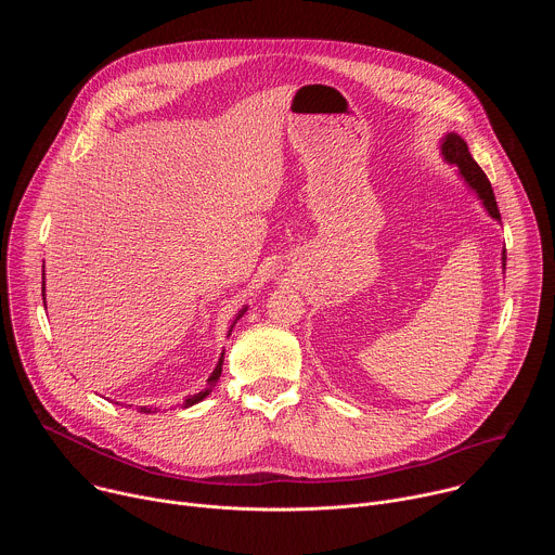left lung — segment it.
Returning a JSON list of instances; mask_svg holds the SVG:
<instances>
[{
    "label": "left lung",
    "mask_w": 555,
    "mask_h": 555,
    "mask_svg": "<svg viewBox=\"0 0 555 555\" xmlns=\"http://www.w3.org/2000/svg\"><path fill=\"white\" fill-rule=\"evenodd\" d=\"M441 155L443 160L448 165H454L456 171H459V178L465 182V186L477 195L483 204V208L488 210V215L494 219V221H501V212H499V206H496V197H494V191H492V184L488 180V176L481 171V167L474 163V157L465 144V140L459 135V133H446L441 138ZM505 250L501 253V263H503V272H505Z\"/></svg>",
    "instance_id": "1"
}]
</instances>
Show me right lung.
<instances>
[{"mask_svg":"<svg viewBox=\"0 0 555 555\" xmlns=\"http://www.w3.org/2000/svg\"><path fill=\"white\" fill-rule=\"evenodd\" d=\"M43 285H46V276H43ZM43 305H46V287H43ZM246 309L248 307H244L240 313H236V319L232 321V325H230V330H228V336H230V332H232V327H234V323L242 319V315L246 313ZM221 364H223V351H221V356H219V360H217V366L212 369V373L208 375V379H206V388L204 390H199V392H195V395H189V398L184 400V404H182V409H189V406H193V404H199L206 395H210V390L215 388V384H217V379H219V375H221ZM140 413H155V411H151V409H146V406H142L140 409Z\"/></svg>","mask_w":555,"mask_h":555,"instance_id":"1","label":"right lung"}]
</instances>
